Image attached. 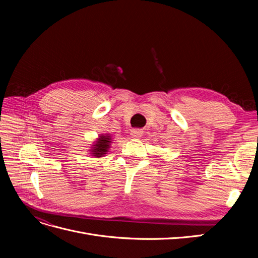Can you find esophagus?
Wrapping results in <instances>:
<instances>
[{"instance_id":"obj_1","label":"esophagus","mask_w":258,"mask_h":258,"mask_svg":"<svg viewBox=\"0 0 258 258\" xmlns=\"http://www.w3.org/2000/svg\"><path fill=\"white\" fill-rule=\"evenodd\" d=\"M143 131L141 129H132L131 130V137L132 138H140L142 136Z\"/></svg>"}]
</instances>
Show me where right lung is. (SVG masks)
Listing matches in <instances>:
<instances>
[{
    "mask_svg": "<svg viewBox=\"0 0 258 258\" xmlns=\"http://www.w3.org/2000/svg\"><path fill=\"white\" fill-rule=\"evenodd\" d=\"M111 137L110 135H101L99 136V138L97 139V141L93 145L91 152V155L95 156V157L99 158V157H102L106 154V152L108 151V148H110L111 145Z\"/></svg>",
    "mask_w": 258,
    "mask_h": 258,
    "instance_id": "right-lung-1",
    "label": "right lung"
}]
</instances>
